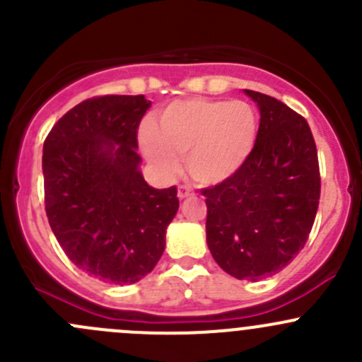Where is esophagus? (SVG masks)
Returning a JSON list of instances; mask_svg holds the SVG:
<instances>
[{
  "label": "esophagus",
  "instance_id": "34e87169",
  "mask_svg": "<svg viewBox=\"0 0 362 362\" xmlns=\"http://www.w3.org/2000/svg\"><path fill=\"white\" fill-rule=\"evenodd\" d=\"M192 194H194V192H192V189L187 187V185H180V187H178V199L191 198Z\"/></svg>",
  "mask_w": 362,
  "mask_h": 362
}]
</instances>
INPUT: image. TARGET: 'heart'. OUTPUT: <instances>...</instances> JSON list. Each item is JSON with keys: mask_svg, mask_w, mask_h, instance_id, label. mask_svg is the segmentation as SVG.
<instances>
[{"mask_svg": "<svg viewBox=\"0 0 362 362\" xmlns=\"http://www.w3.org/2000/svg\"><path fill=\"white\" fill-rule=\"evenodd\" d=\"M257 115L245 101H173L159 110L156 126L140 129V145L148 163L166 177L180 170L196 184L217 185L235 177L254 151Z\"/></svg>", "mask_w": 362, "mask_h": 362, "instance_id": "obj_1", "label": "heart"}]
</instances>
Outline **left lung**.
<instances>
[{"instance_id":"left-lung-1","label":"left lung","mask_w":362,"mask_h":362,"mask_svg":"<svg viewBox=\"0 0 362 362\" xmlns=\"http://www.w3.org/2000/svg\"><path fill=\"white\" fill-rule=\"evenodd\" d=\"M245 93L261 112L254 151L235 177L202 194L215 262L235 279L257 282L305 247L319 208L320 171L305 117L268 94Z\"/></svg>"}]
</instances>
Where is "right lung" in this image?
Wrapping results in <instances>:
<instances>
[{
	"mask_svg": "<svg viewBox=\"0 0 362 362\" xmlns=\"http://www.w3.org/2000/svg\"><path fill=\"white\" fill-rule=\"evenodd\" d=\"M151 101L96 96L64 113L43 144L49 224L76 268L134 284L156 268L178 210L177 185L154 189L138 164V127Z\"/></svg>",
	"mask_w": 362,
	"mask_h": 362,
	"instance_id": "right-lung-1",
	"label": "right lung"
}]
</instances>
